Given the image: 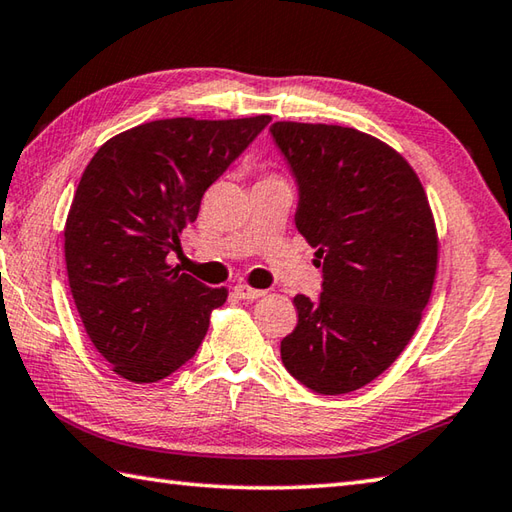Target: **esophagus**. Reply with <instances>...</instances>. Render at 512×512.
<instances>
[{"label": "esophagus", "instance_id": "34e87169", "mask_svg": "<svg viewBox=\"0 0 512 512\" xmlns=\"http://www.w3.org/2000/svg\"><path fill=\"white\" fill-rule=\"evenodd\" d=\"M233 293H235L239 299H248V302H253V299L264 297V290L250 288L248 284H237V286H233Z\"/></svg>", "mask_w": 512, "mask_h": 512}]
</instances>
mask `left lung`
Instances as JSON below:
<instances>
[{"label": "left lung", "instance_id": "8db88e82", "mask_svg": "<svg viewBox=\"0 0 512 512\" xmlns=\"http://www.w3.org/2000/svg\"><path fill=\"white\" fill-rule=\"evenodd\" d=\"M293 173L295 226L322 259V295H297L282 362L319 395L373 382L402 355L430 299L437 230L406 159L362 130L275 122Z\"/></svg>", "mask_w": 512, "mask_h": 512}]
</instances>
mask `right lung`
I'll use <instances>...</instances> for the list:
<instances>
[{"label": "right lung", "mask_w": 512, "mask_h": 512, "mask_svg": "<svg viewBox=\"0 0 512 512\" xmlns=\"http://www.w3.org/2000/svg\"><path fill=\"white\" fill-rule=\"evenodd\" d=\"M268 122L157 119L90 159L64 228L66 270L90 342L119 377L153 384L197 353L228 290L179 273L166 257L208 186Z\"/></svg>", "instance_id": "obj_1"}]
</instances>
